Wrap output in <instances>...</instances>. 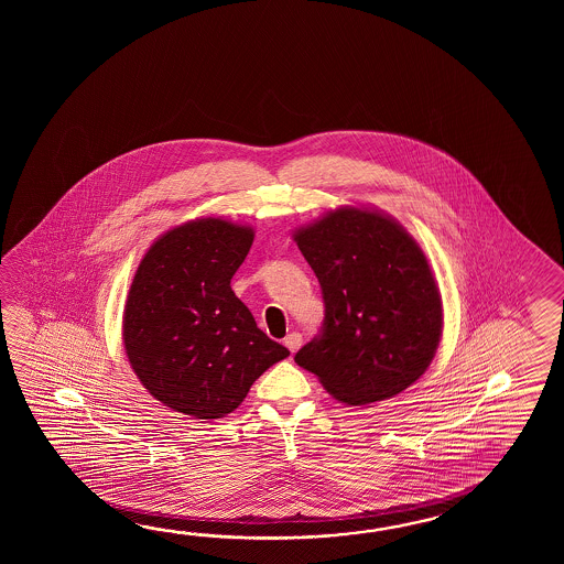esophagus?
Instances as JSON below:
<instances>
[{
    "mask_svg": "<svg viewBox=\"0 0 564 564\" xmlns=\"http://www.w3.org/2000/svg\"><path fill=\"white\" fill-rule=\"evenodd\" d=\"M284 345H286L290 352H296L300 345H302V335H300V333H290V335L284 338Z\"/></svg>",
    "mask_w": 564,
    "mask_h": 564,
    "instance_id": "1",
    "label": "esophagus"
}]
</instances>
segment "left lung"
Returning <instances> with one entry per match:
<instances>
[{
	"label": "left lung",
	"instance_id": "8db88e82",
	"mask_svg": "<svg viewBox=\"0 0 564 564\" xmlns=\"http://www.w3.org/2000/svg\"><path fill=\"white\" fill-rule=\"evenodd\" d=\"M323 288L321 333L296 352L330 395L369 405L405 391L435 357L444 308L432 268L393 217L340 207L296 229Z\"/></svg>",
	"mask_w": 564,
	"mask_h": 564
}]
</instances>
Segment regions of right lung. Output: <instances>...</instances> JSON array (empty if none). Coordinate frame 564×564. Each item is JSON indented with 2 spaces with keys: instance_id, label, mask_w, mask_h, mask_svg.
<instances>
[{
  "instance_id": "1",
  "label": "right lung",
  "mask_w": 564,
  "mask_h": 564,
  "mask_svg": "<svg viewBox=\"0 0 564 564\" xmlns=\"http://www.w3.org/2000/svg\"><path fill=\"white\" fill-rule=\"evenodd\" d=\"M252 241L250 226L221 217L187 221L147 250L132 278L124 350L144 389L177 413L226 417L290 355L229 286Z\"/></svg>"
}]
</instances>
